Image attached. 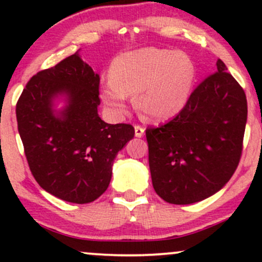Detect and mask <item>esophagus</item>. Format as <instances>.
<instances>
[{"mask_svg": "<svg viewBox=\"0 0 262 262\" xmlns=\"http://www.w3.org/2000/svg\"><path fill=\"white\" fill-rule=\"evenodd\" d=\"M134 130H135V137L137 138H141L144 137V132H145V129L143 127H140V125H134Z\"/></svg>", "mask_w": 262, "mask_h": 262, "instance_id": "34e87169", "label": "esophagus"}]
</instances>
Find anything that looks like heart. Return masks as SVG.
<instances>
[{"label": "heart", "instance_id": "heart-1", "mask_svg": "<svg viewBox=\"0 0 262 262\" xmlns=\"http://www.w3.org/2000/svg\"><path fill=\"white\" fill-rule=\"evenodd\" d=\"M194 77L196 66L186 53L141 48L113 60L100 97L119 118L127 111L128 95H134V106L143 118L164 121L186 106Z\"/></svg>", "mask_w": 262, "mask_h": 262}]
</instances>
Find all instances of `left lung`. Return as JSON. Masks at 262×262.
Segmentation results:
<instances>
[{"mask_svg": "<svg viewBox=\"0 0 262 262\" xmlns=\"http://www.w3.org/2000/svg\"><path fill=\"white\" fill-rule=\"evenodd\" d=\"M221 59L173 119L146 128L152 186L162 200L191 204L230 180L243 150L248 102Z\"/></svg>", "mask_w": 262, "mask_h": 262, "instance_id": "obj_1", "label": "left lung"}]
</instances>
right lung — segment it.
I'll list each match as a JSON object with an SVG mask.
<instances>
[{
  "instance_id": "obj_1",
  "label": "right lung",
  "mask_w": 262,
  "mask_h": 262,
  "mask_svg": "<svg viewBox=\"0 0 262 262\" xmlns=\"http://www.w3.org/2000/svg\"><path fill=\"white\" fill-rule=\"evenodd\" d=\"M100 75L79 52L28 81L16 106L18 132L35 181L66 202H93L106 191L119 150L134 137L130 124L98 116ZM66 97L61 111L53 108Z\"/></svg>"
}]
</instances>
